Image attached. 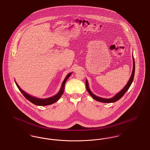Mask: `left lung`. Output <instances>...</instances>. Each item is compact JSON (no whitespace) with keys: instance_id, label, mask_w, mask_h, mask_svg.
I'll list each match as a JSON object with an SVG mask.
<instances>
[{"instance_id":"obj_1","label":"left lung","mask_w":150,"mask_h":150,"mask_svg":"<svg viewBox=\"0 0 150 150\" xmlns=\"http://www.w3.org/2000/svg\"><path fill=\"white\" fill-rule=\"evenodd\" d=\"M133 71H132V75L130 78V79L129 80L128 83L126 84V86H125V87L121 90L120 92H119V93H117L114 97H113L112 98H109V99H106V98H100L99 97L96 96V95H94L90 90L89 88V86H88V80L86 79V88L87 91L88 92V93H89V94L92 97V98H94V100L99 101L100 102H103V103H112V102H115L119 100H120L121 97L124 96V94L127 92V91L128 90L129 87L131 86L133 79H134V73H135V62H134V57L133 55Z\"/></svg>"}]
</instances>
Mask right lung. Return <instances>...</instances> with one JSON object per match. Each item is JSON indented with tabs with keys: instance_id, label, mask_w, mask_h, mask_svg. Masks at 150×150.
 <instances>
[{
	"instance_id": "add662e5",
	"label": "right lung",
	"mask_w": 150,
	"mask_h": 150,
	"mask_svg": "<svg viewBox=\"0 0 150 150\" xmlns=\"http://www.w3.org/2000/svg\"><path fill=\"white\" fill-rule=\"evenodd\" d=\"M72 72L71 73H69L66 76V77L64 79V81L62 84V86H61V87L60 88V90H59V92L57 93L56 95H55L53 97H50V98H45V99H40V98H36V97H33V96L29 95V94L26 93L25 91L22 90L16 82H15V83H16V86L18 87V89L20 91V92H21L22 94L24 96V97L27 100H29L30 102H31L33 104H34L35 105H38V106H47V105H51L52 103H55L56 102H57V100L61 98V96L63 94L64 92L65 83H66V80L70 76Z\"/></svg>"
}]
</instances>
